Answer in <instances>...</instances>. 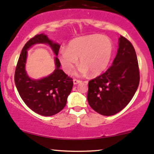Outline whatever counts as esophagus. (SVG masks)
Listing matches in <instances>:
<instances>
[{"label":"esophagus","mask_w":154,"mask_h":154,"mask_svg":"<svg viewBox=\"0 0 154 154\" xmlns=\"http://www.w3.org/2000/svg\"><path fill=\"white\" fill-rule=\"evenodd\" d=\"M80 82H82V81L79 80V79H73L74 85H77V84H79V83H80Z\"/></svg>","instance_id":"34e87169"}]
</instances>
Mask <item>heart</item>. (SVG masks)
Instances as JSON below:
<instances>
[{
    "label": "heart",
    "mask_w": 154,
    "mask_h": 154,
    "mask_svg": "<svg viewBox=\"0 0 154 154\" xmlns=\"http://www.w3.org/2000/svg\"><path fill=\"white\" fill-rule=\"evenodd\" d=\"M114 45L108 37L94 34L71 40L67 49L60 51L59 61L63 70L70 73L78 63L81 75H98L106 70L112 57Z\"/></svg>",
    "instance_id": "1"
}]
</instances>
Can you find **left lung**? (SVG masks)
<instances>
[{
    "mask_svg": "<svg viewBox=\"0 0 154 154\" xmlns=\"http://www.w3.org/2000/svg\"><path fill=\"white\" fill-rule=\"evenodd\" d=\"M139 81L135 48L121 35L117 54L111 66L88 82V103L101 115H114L130 103L137 91Z\"/></svg>",
    "mask_w": 154,
    "mask_h": 154,
    "instance_id": "obj_1",
    "label": "left lung"
}]
</instances>
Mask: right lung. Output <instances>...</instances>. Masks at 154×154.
<instances>
[{
  "mask_svg": "<svg viewBox=\"0 0 154 154\" xmlns=\"http://www.w3.org/2000/svg\"><path fill=\"white\" fill-rule=\"evenodd\" d=\"M48 44L57 56L56 69L50 75L39 80L32 79L25 69L27 51L35 44ZM59 44L50 40L46 35H35L24 45L16 67L14 82L19 95L29 109L42 116H50L60 112L66 104L73 87V80L60 69L57 58Z\"/></svg>",
  "mask_w": 154,
  "mask_h": 154,
  "instance_id": "add662e5",
  "label": "right lung"
}]
</instances>
